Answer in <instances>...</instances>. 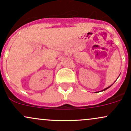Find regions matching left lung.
Wrapping results in <instances>:
<instances>
[{"label":"left lung","mask_w":131,"mask_h":131,"mask_svg":"<svg viewBox=\"0 0 131 131\" xmlns=\"http://www.w3.org/2000/svg\"><path fill=\"white\" fill-rule=\"evenodd\" d=\"M113 84H114V83H113ZM111 85H110V86L107 87V88H105V89H104V90H102V91H105V90H106V89H108V88H110V87H111Z\"/></svg>","instance_id":"left-lung-1"}]
</instances>
